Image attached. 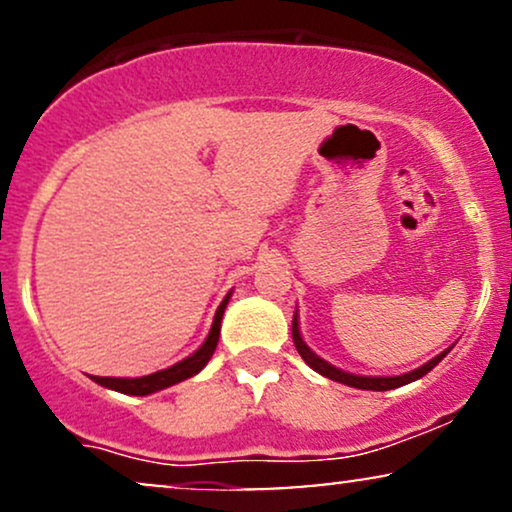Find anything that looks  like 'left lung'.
<instances>
[{"instance_id": "1", "label": "left lung", "mask_w": 512, "mask_h": 512, "mask_svg": "<svg viewBox=\"0 0 512 512\" xmlns=\"http://www.w3.org/2000/svg\"><path fill=\"white\" fill-rule=\"evenodd\" d=\"M293 344H296L298 354H301V358L305 363H308L310 368L315 370V373L325 375V378L334 380V383H342V385H349V387H356V390H373V392H385V390H395V387H402V385H409L414 383V380L424 378V375L428 373V370H433L438 366L440 361H443L445 356L450 354V349L440 351L438 356H433L431 361L424 363V366L409 370V373H402V375H356V373H346V370L332 366V363H327L325 358H320L315 354L313 349H310L308 344L303 342L301 337V325H298V310L293 313Z\"/></svg>"}]
</instances>
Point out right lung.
<instances>
[{"mask_svg": "<svg viewBox=\"0 0 512 512\" xmlns=\"http://www.w3.org/2000/svg\"><path fill=\"white\" fill-rule=\"evenodd\" d=\"M231 296H233V291H228L219 308H216L214 322H211V330L207 334V339H204L202 346H199L195 354L182 358V361H178L175 366H170V368L156 370V373H151V375H142V378H98V375H93V383L108 387V390L122 392V395L144 397V395H154V392H158V390H166V387H170V385H178V383H182V380L197 375L199 370L207 366L209 358L214 356L216 344H219V334H221L223 310H226Z\"/></svg>", "mask_w": 512, "mask_h": 512, "instance_id": "1", "label": "right lung"}]
</instances>
